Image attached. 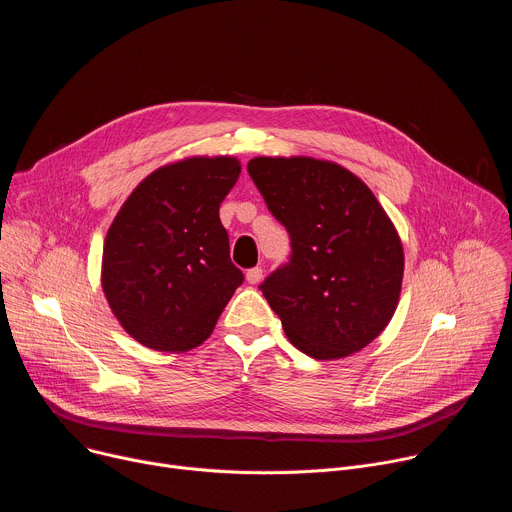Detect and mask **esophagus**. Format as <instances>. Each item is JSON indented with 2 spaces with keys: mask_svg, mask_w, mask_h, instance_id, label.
Segmentation results:
<instances>
[{
  "mask_svg": "<svg viewBox=\"0 0 512 512\" xmlns=\"http://www.w3.org/2000/svg\"><path fill=\"white\" fill-rule=\"evenodd\" d=\"M263 279V269L261 267H251V269H247V281L249 283H259Z\"/></svg>",
  "mask_w": 512,
  "mask_h": 512,
  "instance_id": "esophagus-1",
  "label": "esophagus"
}]
</instances>
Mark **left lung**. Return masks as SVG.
<instances>
[{"mask_svg":"<svg viewBox=\"0 0 512 512\" xmlns=\"http://www.w3.org/2000/svg\"><path fill=\"white\" fill-rule=\"evenodd\" d=\"M247 172L289 233V261L259 285L285 336L318 360L373 342L395 314L403 247L360 178L314 158H253Z\"/></svg>","mask_w":512,"mask_h":512,"instance_id":"obj_1","label":"left lung"}]
</instances>
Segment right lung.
Listing matches in <instances>:
<instances>
[{"label": "right lung", "mask_w": 512, "mask_h": 512, "mask_svg": "<svg viewBox=\"0 0 512 512\" xmlns=\"http://www.w3.org/2000/svg\"><path fill=\"white\" fill-rule=\"evenodd\" d=\"M235 158H188L145 178L125 200L103 247V291L143 346L202 344L243 283L218 208L235 186Z\"/></svg>", "instance_id": "right-lung-1"}]
</instances>
